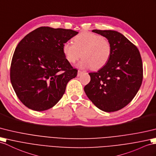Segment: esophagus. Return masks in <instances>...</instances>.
<instances>
[{
    "label": "esophagus",
    "mask_w": 156,
    "mask_h": 156,
    "mask_svg": "<svg viewBox=\"0 0 156 156\" xmlns=\"http://www.w3.org/2000/svg\"><path fill=\"white\" fill-rule=\"evenodd\" d=\"M83 72H84V71L79 70V71H78V73H77V76H78V77H79V76H80V75H81L82 73H83Z\"/></svg>",
    "instance_id": "1"
}]
</instances>
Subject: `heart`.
<instances>
[{"instance_id":"obj_1","label":"heart","mask_w":156,"mask_h":156,"mask_svg":"<svg viewBox=\"0 0 156 156\" xmlns=\"http://www.w3.org/2000/svg\"><path fill=\"white\" fill-rule=\"evenodd\" d=\"M67 61L74 63L81 58V67L98 69L105 66L111 58L112 45L105 37L93 32H83L73 38V44L66 41L62 47Z\"/></svg>"}]
</instances>
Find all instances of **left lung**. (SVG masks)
Instances as JSON below:
<instances>
[{"label": "left lung", "mask_w": 156, "mask_h": 156, "mask_svg": "<svg viewBox=\"0 0 156 156\" xmlns=\"http://www.w3.org/2000/svg\"><path fill=\"white\" fill-rule=\"evenodd\" d=\"M112 45L111 58L97 72L89 73L90 82L84 87L89 99L107 112L117 111L130 103L143 80V65L137 47L122 34L114 30H93Z\"/></svg>", "instance_id": "1"}]
</instances>
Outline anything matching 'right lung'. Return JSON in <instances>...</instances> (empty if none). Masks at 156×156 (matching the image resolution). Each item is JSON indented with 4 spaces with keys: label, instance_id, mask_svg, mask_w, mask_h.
<instances>
[{
    "label": "right lung",
    "instance_id": "right-lung-1",
    "mask_svg": "<svg viewBox=\"0 0 156 156\" xmlns=\"http://www.w3.org/2000/svg\"><path fill=\"white\" fill-rule=\"evenodd\" d=\"M78 32L40 27L27 34L15 49L10 77L18 98L26 107L43 111L55 105L66 85L77 75L63 54V44Z\"/></svg>",
    "mask_w": 156,
    "mask_h": 156
}]
</instances>
